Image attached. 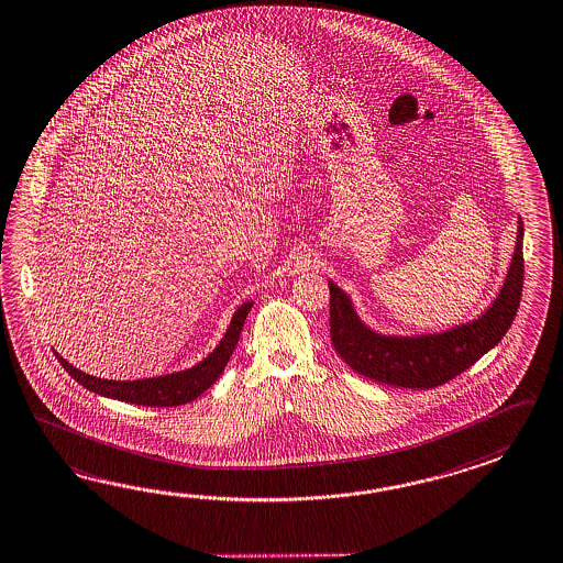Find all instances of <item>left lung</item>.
<instances>
[{"mask_svg":"<svg viewBox=\"0 0 563 563\" xmlns=\"http://www.w3.org/2000/svg\"><path fill=\"white\" fill-rule=\"evenodd\" d=\"M523 222L519 220L511 266L499 297L478 319L437 335L386 338L363 325L351 300L329 283V327L333 347L357 374L379 384L430 389L466 372L509 331L523 290Z\"/></svg>","mask_w":563,"mask_h":563,"instance_id":"1","label":"left lung"}]
</instances>
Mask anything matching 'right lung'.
<instances>
[{"label":"right lung","mask_w":563,"mask_h":563,"mask_svg":"<svg viewBox=\"0 0 563 563\" xmlns=\"http://www.w3.org/2000/svg\"><path fill=\"white\" fill-rule=\"evenodd\" d=\"M251 309L252 300L240 305L238 311L234 312V317H232V323L225 331L224 339L220 341V345L203 362L189 367L186 372H177V374L137 379V382H113V379L92 377V375L76 369L56 351H54V355H56V360L60 362L64 369L73 375L82 388L90 389V391L104 396V398L129 401V404H137V406H153V408L181 406V404L196 400L206 389L213 386V382L222 375L225 363L236 350L238 339H240L246 314L251 312Z\"/></svg>","instance_id":"obj_1"}]
</instances>
